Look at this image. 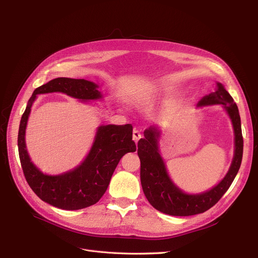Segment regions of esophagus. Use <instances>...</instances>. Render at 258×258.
<instances>
[{"instance_id": "obj_1", "label": "esophagus", "mask_w": 258, "mask_h": 258, "mask_svg": "<svg viewBox=\"0 0 258 258\" xmlns=\"http://www.w3.org/2000/svg\"><path fill=\"white\" fill-rule=\"evenodd\" d=\"M132 138H134V141L137 143L140 139L142 138V135H141V132H140L139 130H134V135H132Z\"/></svg>"}]
</instances>
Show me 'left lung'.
<instances>
[{
  "instance_id": "left-lung-1",
  "label": "left lung",
  "mask_w": 258,
  "mask_h": 258,
  "mask_svg": "<svg viewBox=\"0 0 258 258\" xmlns=\"http://www.w3.org/2000/svg\"><path fill=\"white\" fill-rule=\"evenodd\" d=\"M213 104H222L230 117L235 131V154L227 174L212 189L189 195L182 191L171 181L165 162L159 154L160 130L158 127L151 126L146 129L144 139L138 142V155L141 161L140 176L144 195L148 202L162 213L173 216H189L206 212L227 191L238 173L243 154L241 119L237 104L221 83H217L216 90L205 96L197 105Z\"/></svg>"
}]
</instances>
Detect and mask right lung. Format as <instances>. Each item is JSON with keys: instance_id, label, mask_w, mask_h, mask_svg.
Masks as SVG:
<instances>
[{"instance_id": "obj_1", "label": "right lung", "mask_w": 258, "mask_h": 258, "mask_svg": "<svg viewBox=\"0 0 258 258\" xmlns=\"http://www.w3.org/2000/svg\"><path fill=\"white\" fill-rule=\"evenodd\" d=\"M99 86L86 80L58 77L36 88L22 114L18 132V152L23 174L38 198L62 210H80L97 204L110 184L111 177L124 154L136 152L132 126L106 124L97 130L90 152L79 167L59 175L44 174L31 161L26 147V128L36 95L62 92L82 101L102 98Z\"/></svg>"}]
</instances>
